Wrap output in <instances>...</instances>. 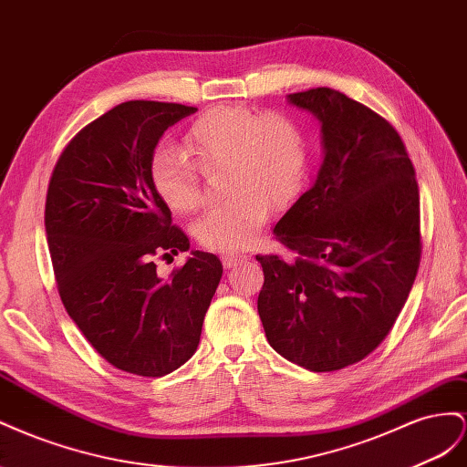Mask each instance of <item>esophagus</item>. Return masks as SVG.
I'll use <instances>...</instances> for the list:
<instances>
[{"mask_svg":"<svg viewBox=\"0 0 467 467\" xmlns=\"http://www.w3.org/2000/svg\"><path fill=\"white\" fill-rule=\"evenodd\" d=\"M248 256H244V254H224L223 256V265L224 268H234L236 264H241V262H244Z\"/></svg>","mask_w":467,"mask_h":467,"instance_id":"34e87169","label":"esophagus"}]
</instances>
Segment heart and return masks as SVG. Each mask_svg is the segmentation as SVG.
Instances as JSON below:
<instances>
[{
	"label": "heart",
	"instance_id": "heart-1",
	"mask_svg": "<svg viewBox=\"0 0 467 467\" xmlns=\"http://www.w3.org/2000/svg\"><path fill=\"white\" fill-rule=\"evenodd\" d=\"M185 146L202 170L229 166L224 192L231 197L193 224L199 243L226 254L256 241L270 203L285 207L296 199L307 166V144L289 117L262 115L243 105L205 111L185 132ZM197 166L178 149L154 150L149 166L152 190L171 211L190 213L203 203Z\"/></svg>",
	"mask_w": 467,
	"mask_h": 467
}]
</instances>
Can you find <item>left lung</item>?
<instances>
[{"label": "left lung", "mask_w": 467, "mask_h": 467, "mask_svg": "<svg viewBox=\"0 0 467 467\" xmlns=\"http://www.w3.org/2000/svg\"><path fill=\"white\" fill-rule=\"evenodd\" d=\"M318 119L323 162L274 226L291 260L256 256L258 313L272 348L311 371H335L389 335L420 262L419 183L399 132L330 88L289 93Z\"/></svg>", "instance_id": "1"}]
</instances>
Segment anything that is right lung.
Segmentation results:
<instances>
[{
    "mask_svg": "<svg viewBox=\"0 0 467 467\" xmlns=\"http://www.w3.org/2000/svg\"><path fill=\"white\" fill-rule=\"evenodd\" d=\"M195 108L125 101L66 146L47 192L45 226L60 299L88 342L127 374L162 378L195 354L223 275L215 254L168 279L154 256L188 252V236L150 183L164 130Z\"/></svg>",
    "mask_w": 467,
    "mask_h": 467,
    "instance_id": "obj_1",
    "label": "right lung"
}]
</instances>
